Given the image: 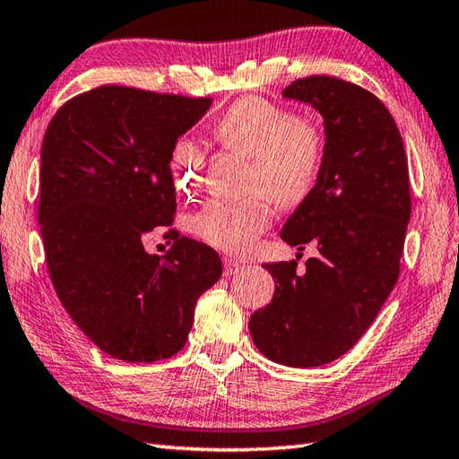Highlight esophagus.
Wrapping results in <instances>:
<instances>
[{
    "instance_id": "1",
    "label": "esophagus",
    "mask_w": 459,
    "mask_h": 459,
    "mask_svg": "<svg viewBox=\"0 0 459 459\" xmlns=\"http://www.w3.org/2000/svg\"><path fill=\"white\" fill-rule=\"evenodd\" d=\"M222 264H224V276H235L237 272H240L242 268H245V264H242V262L232 260V258H224Z\"/></svg>"
}]
</instances>
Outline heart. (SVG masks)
Returning a JSON list of instances; mask_svg holds the SVG:
<instances>
[{
    "instance_id": "1",
    "label": "heart",
    "mask_w": 459,
    "mask_h": 459,
    "mask_svg": "<svg viewBox=\"0 0 459 459\" xmlns=\"http://www.w3.org/2000/svg\"><path fill=\"white\" fill-rule=\"evenodd\" d=\"M221 148L255 161L252 189L264 191L280 207H296L316 189L327 155L324 124L298 116L262 96L232 102L212 126ZM171 171L185 187L197 189L207 171V153L193 138L171 150ZM272 222V204L262 195L242 201H212L191 214L193 237L230 255H242Z\"/></svg>"
}]
</instances>
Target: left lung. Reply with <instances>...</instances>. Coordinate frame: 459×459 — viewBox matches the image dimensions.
Returning a JSON list of instances; mask_svg holds the SVG:
<instances>
[{
	"label": "left lung",
	"instance_id": "1",
	"mask_svg": "<svg viewBox=\"0 0 459 459\" xmlns=\"http://www.w3.org/2000/svg\"><path fill=\"white\" fill-rule=\"evenodd\" d=\"M281 94L311 104L325 122L319 181L280 232L301 250L317 242L319 256L304 272L296 260L266 264L274 298L248 327L262 355L306 368L345 355L375 321L401 274L412 199L401 132L373 92L314 74Z\"/></svg>",
	"mask_w": 459,
	"mask_h": 459
}]
</instances>
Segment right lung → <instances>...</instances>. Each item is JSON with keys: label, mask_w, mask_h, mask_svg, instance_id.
<instances>
[{"label": "right lung", "mask_w": 459, "mask_h": 459, "mask_svg": "<svg viewBox=\"0 0 459 459\" xmlns=\"http://www.w3.org/2000/svg\"><path fill=\"white\" fill-rule=\"evenodd\" d=\"M211 99L104 84L65 102L41 145L39 224L48 276L92 343L126 363L187 343L199 296L222 274L217 252L173 229L178 138ZM164 229L172 247H143Z\"/></svg>", "instance_id": "1"}]
</instances>
